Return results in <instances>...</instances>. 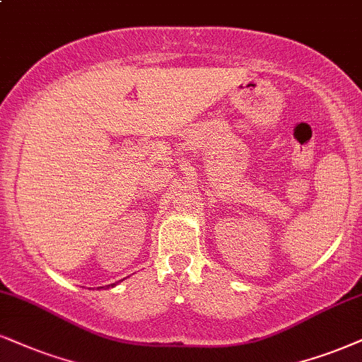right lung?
I'll return each instance as SVG.
<instances>
[{"label":"right lung","mask_w":362,"mask_h":362,"mask_svg":"<svg viewBox=\"0 0 362 362\" xmlns=\"http://www.w3.org/2000/svg\"><path fill=\"white\" fill-rule=\"evenodd\" d=\"M114 285H115V284H110V285H107V288H109V287H114ZM100 288H102V287H100Z\"/></svg>","instance_id":"obj_1"}]
</instances>
